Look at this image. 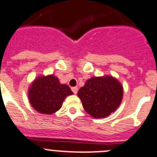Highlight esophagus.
Listing matches in <instances>:
<instances>
[{
    "instance_id": "34e87169",
    "label": "esophagus",
    "mask_w": 157,
    "mask_h": 157,
    "mask_svg": "<svg viewBox=\"0 0 157 157\" xmlns=\"http://www.w3.org/2000/svg\"><path fill=\"white\" fill-rule=\"evenodd\" d=\"M72 91H73L74 94H77V91H78V88H77V87H72Z\"/></svg>"
}]
</instances>
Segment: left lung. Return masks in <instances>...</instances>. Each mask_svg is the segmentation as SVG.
<instances>
[{
    "instance_id": "1",
    "label": "left lung",
    "mask_w": 157,
    "mask_h": 157,
    "mask_svg": "<svg viewBox=\"0 0 157 157\" xmlns=\"http://www.w3.org/2000/svg\"><path fill=\"white\" fill-rule=\"evenodd\" d=\"M123 89L119 80L112 76L94 77L80 87L77 95L87 113L94 118H104L120 106Z\"/></svg>"
}]
</instances>
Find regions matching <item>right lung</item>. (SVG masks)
Masks as SVG:
<instances>
[{
	"label": "right lung",
	"mask_w": 157,
	"mask_h": 157,
	"mask_svg": "<svg viewBox=\"0 0 157 157\" xmlns=\"http://www.w3.org/2000/svg\"><path fill=\"white\" fill-rule=\"evenodd\" d=\"M68 85L60 84L56 76H39L28 90L29 103L40 113L52 115L57 112L63 105L65 98L73 94Z\"/></svg>",
	"instance_id": "obj_1"
}]
</instances>
